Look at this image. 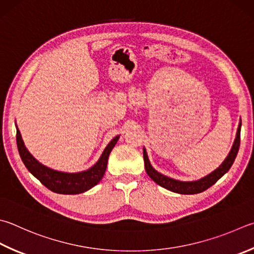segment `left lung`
<instances>
[{
	"mask_svg": "<svg viewBox=\"0 0 254 254\" xmlns=\"http://www.w3.org/2000/svg\"><path fill=\"white\" fill-rule=\"evenodd\" d=\"M240 130H241V123L239 124L237 138L236 140H234L230 154L228 155L226 160L222 162V165L220 166L218 169H216L202 179H200L198 181H178L159 174V172L156 171L151 167L149 160H148L147 152L145 149H143V160H145V168H146L147 175L149 176L156 184L164 187V188L168 189L170 191H174V192H177V193L194 194V193L202 192V191L207 190L212 185L216 184L217 181L231 168V166L234 162V159H236V157L238 155L239 147H240Z\"/></svg>",
	"mask_w": 254,
	"mask_h": 254,
	"instance_id": "left-lung-1",
	"label": "left lung"
}]
</instances>
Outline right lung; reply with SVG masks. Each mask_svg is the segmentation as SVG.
<instances>
[{"instance_id": "obj_1", "label": "right lung", "mask_w": 254, "mask_h": 254, "mask_svg": "<svg viewBox=\"0 0 254 254\" xmlns=\"http://www.w3.org/2000/svg\"><path fill=\"white\" fill-rule=\"evenodd\" d=\"M118 138L119 136H116L108 143L102 157L99 158L96 165L93 166L92 168L86 171L77 172V174H67V172H61L50 169L44 165L40 164L28 152L26 147L24 146L20 130L18 129L16 130L17 149L27 170L35 178L40 180L47 189H50L53 192L62 194L82 193L84 191H87L90 188H93L94 186H96L104 177L105 171H106L109 154H111L112 149L116 145Z\"/></svg>"}]
</instances>
